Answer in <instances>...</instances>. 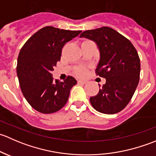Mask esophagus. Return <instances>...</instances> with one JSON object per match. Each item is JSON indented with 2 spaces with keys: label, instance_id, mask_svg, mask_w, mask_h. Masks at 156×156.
Instances as JSON below:
<instances>
[{
  "label": "esophagus",
  "instance_id": "34e87169",
  "mask_svg": "<svg viewBox=\"0 0 156 156\" xmlns=\"http://www.w3.org/2000/svg\"><path fill=\"white\" fill-rule=\"evenodd\" d=\"M78 84H85L86 81H84V80H78Z\"/></svg>",
  "mask_w": 156,
  "mask_h": 156
}]
</instances>
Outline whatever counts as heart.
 <instances>
[{"mask_svg": "<svg viewBox=\"0 0 156 156\" xmlns=\"http://www.w3.org/2000/svg\"><path fill=\"white\" fill-rule=\"evenodd\" d=\"M77 75H84L86 73V69L84 68H80L76 71Z\"/></svg>", "mask_w": 156, "mask_h": 156, "instance_id": "1", "label": "heart"}]
</instances>
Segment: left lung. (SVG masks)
<instances>
[{"label": "left lung", "instance_id": "8db88e82", "mask_svg": "<svg viewBox=\"0 0 156 156\" xmlns=\"http://www.w3.org/2000/svg\"><path fill=\"white\" fill-rule=\"evenodd\" d=\"M80 37L96 43L100 60L96 72L106 78L99 93L90 98L92 106L104 114L122 111L131 100L140 80V61L131 42L112 28L83 31Z\"/></svg>", "mask_w": 156, "mask_h": 156}]
</instances>
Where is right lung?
Instances as JSON below:
<instances>
[{
	"instance_id": "right-lung-1",
	"label": "right lung",
	"mask_w": 156,
	"mask_h": 156,
	"mask_svg": "<svg viewBox=\"0 0 156 156\" xmlns=\"http://www.w3.org/2000/svg\"><path fill=\"white\" fill-rule=\"evenodd\" d=\"M81 32L46 26L33 34L20 50L16 67L20 88L28 103L39 112H56L68 101L77 81L68 76L60 82L53 79L51 72L60 60L66 43Z\"/></svg>"
}]
</instances>
